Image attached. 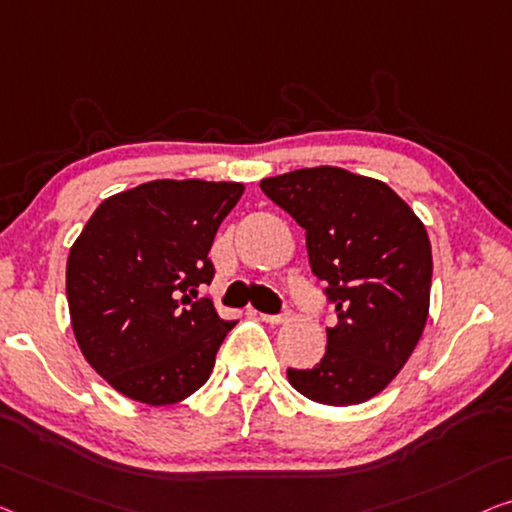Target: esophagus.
<instances>
[{
    "label": "esophagus",
    "instance_id": "esophagus-1",
    "mask_svg": "<svg viewBox=\"0 0 512 512\" xmlns=\"http://www.w3.org/2000/svg\"><path fill=\"white\" fill-rule=\"evenodd\" d=\"M255 315H259V319L266 324H285L287 322V315H264V312H255Z\"/></svg>",
    "mask_w": 512,
    "mask_h": 512
}]
</instances>
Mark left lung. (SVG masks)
<instances>
[{
  "instance_id": "left-lung-1",
  "label": "left lung",
  "mask_w": 512,
  "mask_h": 512,
  "mask_svg": "<svg viewBox=\"0 0 512 512\" xmlns=\"http://www.w3.org/2000/svg\"><path fill=\"white\" fill-rule=\"evenodd\" d=\"M259 188L305 230L310 269L338 312L322 361L289 368V384L331 407L375 398L409 361L430 312L425 225L384 181L342 167H305Z\"/></svg>"
}]
</instances>
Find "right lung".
Instances as JSON below:
<instances>
[{"label": "right lung", "mask_w": 512, "mask_h": 512, "mask_svg": "<svg viewBox=\"0 0 512 512\" xmlns=\"http://www.w3.org/2000/svg\"><path fill=\"white\" fill-rule=\"evenodd\" d=\"M243 183L156 179L101 202L71 246L66 299L87 363L135 402L163 407L209 379L236 322L197 287L213 280L209 250Z\"/></svg>", "instance_id": "obj_1"}]
</instances>
